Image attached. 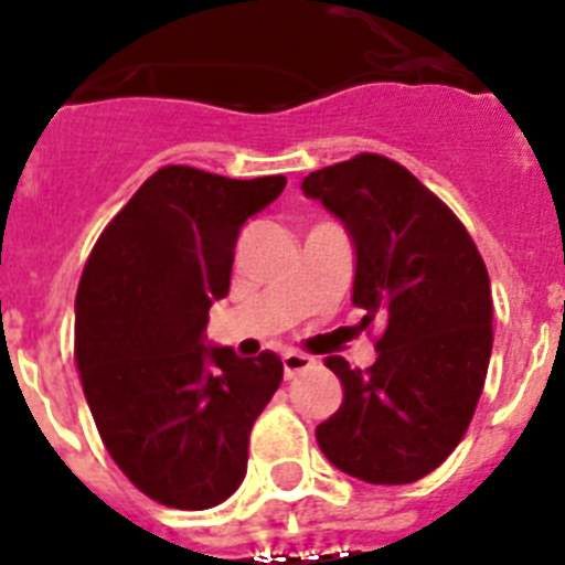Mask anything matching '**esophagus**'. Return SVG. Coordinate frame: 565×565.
<instances>
[{
	"instance_id": "34e87169",
	"label": "esophagus",
	"mask_w": 565,
	"mask_h": 565,
	"mask_svg": "<svg viewBox=\"0 0 565 565\" xmlns=\"http://www.w3.org/2000/svg\"><path fill=\"white\" fill-rule=\"evenodd\" d=\"M311 364H313V359L306 356V353H297V351L282 353V371H286V379H294L297 373L308 371Z\"/></svg>"
}]
</instances>
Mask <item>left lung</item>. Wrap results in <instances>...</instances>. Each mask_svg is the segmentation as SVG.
Returning a JSON list of instances; mask_svg holds the SVG:
<instances>
[{"instance_id":"1","label":"left lung","mask_w":565,"mask_h":565,"mask_svg":"<svg viewBox=\"0 0 565 565\" xmlns=\"http://www.w3.org/2000/svg\"><path fill=\"white\" fill-rule=\"evenodd\" d=\"M302 192L344 226L356 254L353 306L384 319L367 371L326 364L342 404L317 427L319 450L367 483H413L467 433L492 353V291L456 214L382 154L317 169Z\"/></svg>"}]
</instances>
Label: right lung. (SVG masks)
Returning a JSON list of instances; mask_svg holds the SVG:
<instances>
[{"label":"right lung","mask_w":565,"mask_h":565,"mask_svg":"<svg viewBox=\"0 0 565 565\" xmlns=\"http://www.w3.org/2000/svg\"><path fill=\"white\" fill-rule=\"evenodd\" d=\"M282 174L163 167L104 228L76 294V364L102 441L163 507L209 509L246 478L248 436L282 382L277 353L206 344L248 217Z\"/></svg>","instance_id":"1"}]
</instances>
